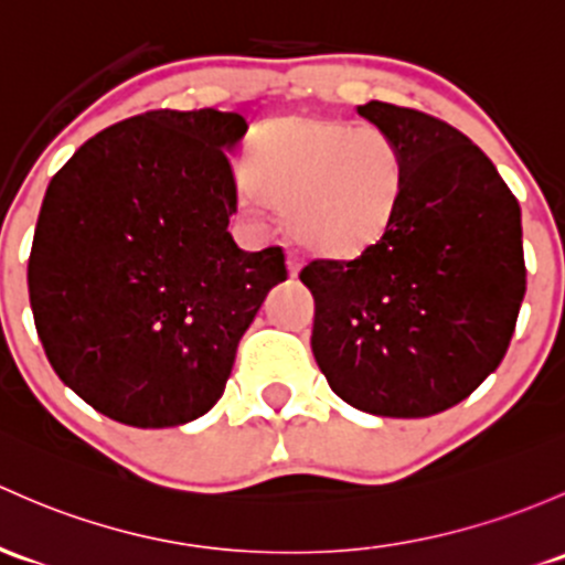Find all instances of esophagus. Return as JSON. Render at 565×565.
<instances>
[{
  "mask_svg": "<svg viewBox=\"0 0 565 565\" xmlns=\"http://www.w3.org/2000/svg\"><path fill=\"white\" fill-rule=\"evenodd\" d=\"M300 267H302V257H300V254H298V252H289V254H287V270H289V276H298Z\"/></svg>",
  "mask_w": 565,
  "mask_h": 565,
  "instance_id": "obj_1",
  "label": "esophagus"
}]
</instances>
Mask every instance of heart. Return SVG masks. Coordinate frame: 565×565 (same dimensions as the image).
Wrapping results in <instances>:
<instances>
[{
  "label": "heart",
  "mask_w": 565,
  "mask_h": 565,
  "mask_svg": "<svg viewBox=\"0 0 565 565\" xmlns=\"http://www.w3.org/2000/svg\"><path fill=\"white\" fill-rule=\"evenodd\" d=\"M241 205L254 218L287 213L306 248L349 257L387 230L403 186V153L384 129L338 118L267 121L248 142Z\"/></svg>",
  "instance_id": "heart-1"
}]
</instances>
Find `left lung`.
Here are the masks:
<instances>
[{
	"instance_id": "8db88e82",
	"label": "left lung",
	"mask_w": 565,
	"mask_h": 565,
	"mask_svg": "<svg viewBox=\"0 0 565 565\" xmlns=\"http://www.w3.org/2000/svg\"><path fill=\"white\" fill-rule=\"evenodd\" d=\"M403 153L387 230L349 263L300 270L330 390L376 417H430L501 365L525 298L520 203L479 146L427 113L371 103Z\"/></svg>"
}]
</instances>
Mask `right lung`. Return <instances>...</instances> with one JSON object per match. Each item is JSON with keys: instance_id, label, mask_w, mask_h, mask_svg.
Listing matches in <instances>:
<instances>
[{"instance_id": "right-lung-1", "label": "right lung", "mask_w": 565, "mask_h": 565, "mask_svg": "<svg viewBox=\"0 0 565 565\" xmlns=\"http://www.w3.org/2000/svg\"><path fill=\"white\" fill-rule=\"evenodd\" d=\"M246 118L151 110L103 129L51 178L29 257L56 376L105 417L175 427L216 406L284 252L230 235Z\"/></svg>"}]
</instances>
